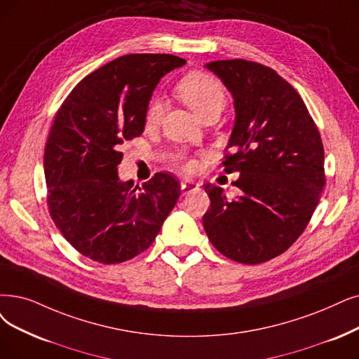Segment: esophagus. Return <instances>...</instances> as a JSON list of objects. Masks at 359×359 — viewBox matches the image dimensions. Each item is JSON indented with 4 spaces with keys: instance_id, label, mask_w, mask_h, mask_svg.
<instances>
[{
    "instance_id": "obj_1",
    "label": "esophagus",
    "mask_w": 359,
    "mask_h": 359,
    "mask_svg": "<svg viewBox=\"0 0 359 359\" xmlns=\"http://www.w3.org/2000/svg\"><path fill=\"white\" fill-rule=\"evenodd\" d=\"M196 190H198V184H196L193 181H182L181 182V193H182V196L190 194V193H193Z\"/></svg>"
}]
</instances>
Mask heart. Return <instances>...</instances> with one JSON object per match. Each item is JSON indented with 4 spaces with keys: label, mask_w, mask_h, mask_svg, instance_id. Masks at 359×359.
Returning <instances> with one entry per match:
<instances>
[{
    "label": "heart",
    "mask_w": 359,
    "mask_h": 359,
    "mask_svg": "<svg viewBox=\"0 0 359 359\" xmlns=\"http://www.w3.org/2000/svg\"><path fill=\"white\" fill-rule=\"evenodd\" d=\"M175 94L187 104L200 119L210 113H221L225 104V90L218 78L205 72L194 70L182 76L175 85ZM162 118V102L159 98L150 100L146 110V123L157 125ZM180 166L185 172H193L196 163L193 161L180 159Z\"/></svg>",
    "instance_id": "heart-1"
}]
</instances>
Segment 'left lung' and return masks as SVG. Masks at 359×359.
Returning <instances> with one entry per match:
<instances>
[{"label":"left lung","instance_id":"obj_1","mask_svg":"<svg viewBox=\"0 0 359 359\" xmlns=\"http://www.w3.org/2000/svg\"><path fill=\"white\" fill-rule=\"evenodd\" d=\"M234 98L236 122L225 149L226 174L241 194L228 200L205 184V231L219 253L262 264L287 250L306 228L325 185L317 125L292 85L274 69L243 59L206 65Z\"/></svg>","mask_w":359,"mask_h":359}]
</instances>
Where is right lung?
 <instances>
[{
    "label": "right lung",
    "instance_id": "add662e5",
    "mask_svg": "<svg viewBox=\"0 0 359 359\" xmlns=\"http://www.w3.org/2000/svg\"><path fill=\"white\" fill-rule=\"evenodd\" d=\"M184 59L128 54L85 76L55 113L44 150L47 203L63 237L90 259L121 264L149 249L181 194L157 172L141 187L122 182L125 141L140 137L161 78Z\"/></svg>",
    "mask_w": 359,
    "mask_h": 359
}]
</instances>
